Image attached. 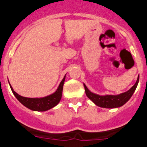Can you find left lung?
<instances>
[{
	"instance_id": "1",
	"label": "left lung",
	"mask_w": 147,
	"mask_h": 147,
	"mask_svg": "<svg viewBox=\"0 0 147 147\" xmlns=\"http://www.w3.org/2000/svg\"><path fill=\"white\" fill-rule=\"evenodd\" d=\"M138 82H139V75H138L136 84L129 90L119 95L100 96V95L92 93L90 90H89L85 84H84V87H85L87 96L91 100L95 105L100 107H104V108H115V107H121L129 101L137 88Z\"/></svg>"
}]
</instances>
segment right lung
I'll list each match as a JSON object with an SVG mask.
<instances>
[{"label":"right lung","instance_id":"add662e5","mask_svg":"<svg viewBox=\"0 0 147 147\" xmlns=\"http://www.w3.org/2000/svg\"><path fill=\"white\" fill-rule=\"evenodd\" d=\"M65 80V76L62 79L59 87L54 93L46 96L45 97H41V98H28V97L22 96L13 90L12 87L10 85L9 82V83L10 88H11L13 94L15 95V96L16 97L17 99L22 105H24L25 107L30 109V110H34V111L43 112V111H46V110L53 108L60 102L61 98H62V89H63Z\"/></svg>","mask_w":147,"mask_h":147}]
</instances>
